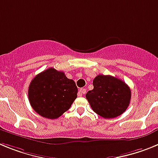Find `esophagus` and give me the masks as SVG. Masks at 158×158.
I'll use <instances>...</instances> for the list:
<instances>
[{"instance_id": "obj_1", "label": "esophagus", "mask_w": 158, "mask_h": 158, "mask_svg": "<svg viewBox=\"0 0 158 158\" xmlns=\"http://www.w3.org/2000/svg\"><path fill=\"white\" fill-rule=\"evenodd\" d=\"M85 93H86V89H79V91H78V96H81L83 94H85Z\"/></svg>"}]
</instances>
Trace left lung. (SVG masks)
<instances>
[{
    "mask_svg": "<svg viewBox=\"0 0 158 158\" xmlns=\"http://www.w3.org/2000/svg\"><path fill=\"white\" fill-rule=\"evenodd\" d=\"M93 89L86 94L92 109L104 118L122 115L131 101L129 86L118 78L99 74L93 80Z\"/></svg>",
    "mask_w": 158,
    "mask_h": 158,
    "instance_id": "1",
    "label": "left lung"
}]
</instances>
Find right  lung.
Instances as JSON below:
<instances>
[{
  "instance_id": "right-lung-1",
  "label": "right lung",
  "mask_w": 158,
  "mask_h": 158,
  "mask_svg": "<svg viewBox=\"0 0 158 158\" xmlns=\"http://www.w3.org/2000/svg\"><path fill=\"white\" fill-rule=\"evenodd\" d=\"M73 80L62 71L49 68L36 75L31 81L28 99L31 106L44 118H58L69 109L77 96Z\"/></svg>"
}]
</instances>
